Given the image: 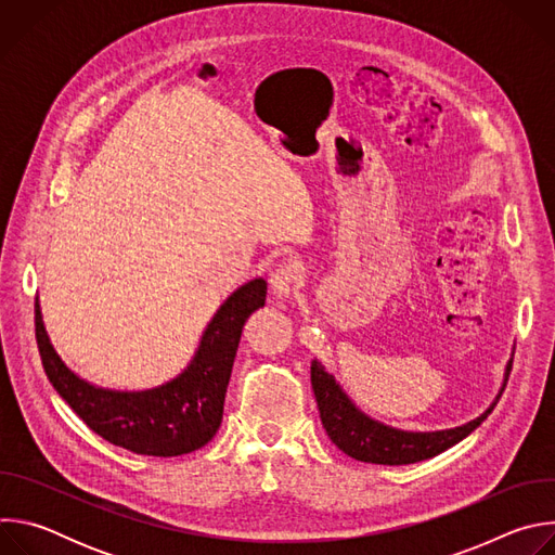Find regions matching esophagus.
I'll use <instances>...</instances> for the list:
<instances>
[{
    "mask_svg": "<svg viewBox=\"0 0 555 555\" xmlns=\"http://www.w3.org/2000/svg\"><path fill=\"white\" fill-rule=\"evenodd\" d=\"M298 281H300L298 268L292 263H283L270 274V289L276 300H287L298 287Z\"/></svg>",
    "mask_w": 555,
    "mask_h": 555,
    "instance_id": "34e87169",
    "label": "esophagus"
}]
</instances>
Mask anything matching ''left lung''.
<instances>
[{
    "instance_id": "left-lung-1",
    "label": "left lung",
    "mask_w": 555,
    "mask_h": 555,
    "mask_svg": "<svg viewBox=\"0 0 555 555\" xmlns=\"http://www.w3.org/2000/svg\"><path fill=\"white\" fill-rule=\"evenodd\" d=\"M512 362L514 358L507 362L505 379L496 395V400L481 417L472 420L463 426H456L450 430H437V433L398 430L366 417L362 411L353 406V402L347 398V392L340 388L334 375L325 371V366L319 360L311 362V388L315 395V402H319L323 428L345 454L364 463L406 465V463L430 459L452 448L461 439H465L472 430H477L499 404L509 379Z\"/></svg>"
}]
</instances>
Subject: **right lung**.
<instances>
[{
	"label": "right lung",
	"mask_w": 555,
	"mask_h": 555,
	"mask_svg": "<svg viewBox=\"0 0 555 555\" xmlns=\"http://www.w3.org/2000/svg\"><path fill=\"white\" fill-rule=\"evenodd\" d=\"M268 283L232 292L208 323L191 364L149 390L99 388L72 373L54 351L35 298V336L43 371L67 406L105 441L149 456H178L206 446L221 426L225 388L248 315L266 305Z\"/></svg>",
	"instance_id": "right-lung-1"
}]
</instances>
